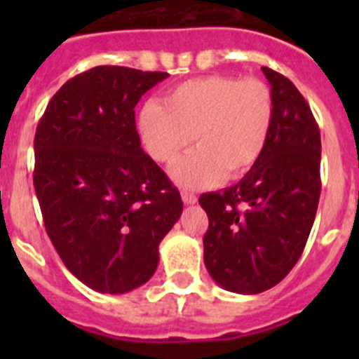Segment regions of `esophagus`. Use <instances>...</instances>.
<instances>
[{
  "instance_id": "34e87169",
  "label": "esophagus",
  "mask_w": 359,
  "mask_h": 359,
  "mask_svg": "<svg viewBox=\"0 0 359 359\" xmlns=\"http://www.w3.org/2000/svg\"><path fill=\"white\" fill-rule=\"evenodd\" d=\"M182 199L185 205H194L198 201V196L194 192H190V190H182Z\"/></svg>"
}]
</instances>
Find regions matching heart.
<instances>
[{
  "label": "heart",
  "mask_w": 359,
  "mask_h": 359,
  "mask_svg": "<svg viewBox=\"0 0 359 359\" xmlns=\"http://www.w3.org/2000/svg\"><path fill=\"white\" fill-rule=\"evenodd\" d=\"M273 122V97L259 79L208 75L187 81L149 100L138 115L145 151L158 163H172L194 138L198 145L172 167L183 187L236 180L261 158Z\"/></svg>",
  "instance_id": "obj_1"
}]
</instances>
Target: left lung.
Instances as JSON below:
<instances>
[{"mask_svg": "<svg viewBox=\"0 0 359 359\" xmlns=\"http://www.w3.org/2000/svg\"><path fill=\"white\" fill-rule=\"evenodd\" d=\"M271 86L273 122L261 158L236 185L199 198L208 215L205 266L223 290L257 294L297 264L320 199V129L309 104L280 73Z\"/></svg>", "mask_w": 359, "mask_h": 359, "instance_id": "left-lung-1", "label": "left lung"}]
</instances>
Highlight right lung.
I'll use <instances>...</instances> for the list:
<instances>
[{
  "label": "right lung",
  "mask_w": 359,
  "mask_h": 359,
  "mask_svg": "<svg viewBox=\"0 0 359 359\" xmlns=\"http://www.w3.org/2000/svg\"><path fill=\"white\" fill-rule=\"evenodd\" d=\"M167 77L95 66L53 95L37 126L34 187L44 228L66 268L98 293L145 284L183 212L135 122L142 95Z\"/></svg>",
  "instance_id": "1"
}]
</instances>
